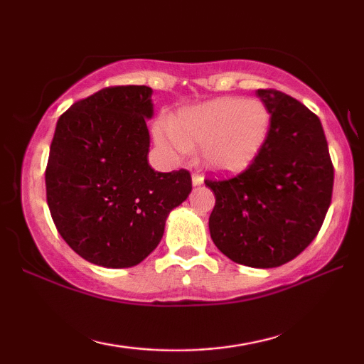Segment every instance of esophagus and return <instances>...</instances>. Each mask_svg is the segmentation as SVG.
I'll return each mask as SVG.
<instances>
[{
    "label": "esophagus",
    "mask_w": 364,
    "mask_h": 364,
    "mask_svg": "<svg viewBox=\"0 0 364 364\" xmlns=\"http://www.w3.org/2000/svg\"><path fill=\"white\" fill-rule=\"evenodd\" d=\"M204 183V178H202V175H199V173H193V184L194 186H199V184H202Z\"/></svg>",
    "instance_id": "34e87169"
}]
</instances>
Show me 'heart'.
<instances>
[{
    "label": "heart",
    "instance_id": "heart-1",
    "mask_svg": "<svg viewBox=\"0 0 364 364\" xmlns=\"http://www.w3.org/2000/svg\"><path fill=\"white\" fill-rule=\"evenodd\" d=\"M269 130V114L257 100L221 97L181 112L170 132L157 128L156 139L173 154L200 144V160L218 175L247 170L260 154Z\"/></svg>",
    "mask_w": 364,
    "mask_h": 364
}]
</instances>
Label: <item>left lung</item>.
I'll return each mask as SVG.
<instances>
[{"label": "left lung", "instance_id": "left-lung-1", "mask_svg": "<svg viewBox=\"0 0 364 364\" xmlns=\"http://www.w3.org/2000/svg\"><path fill=\"white\" fill-rule=\"evenodd\" d=\"M269 130L247 170L205 180L215 207L208 230L232 262L276 268L301 254L321 228L334 186L328 141L318 117L278 90H257Z\"/></svg>", "mask_w": 364, "mask_h": 364}]
</instances>
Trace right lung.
Here are the masks:
<instances>
[{
    "label": "right lung",
    "instance_id": "obj_1",
    "mask_svg": "<svg viewBox=\"0 0 364 364\" xmlns=\"http://www.w3.org/2000/svg\"><path fill=\"white\" fill-rule=\"evenodd\" d=\"M149 86H109L59 117L45 173L46 200L72 250L106 268L144 260L168 213L188 199V170L154 171L147 162L154 114Z\"/></svg>",
    "mask_w": 364,
    "mask_h": 364
}]
</instances>
